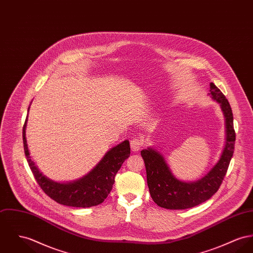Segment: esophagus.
Returning a JSON list of instances; mask_svg holds the SVG:
<instances>
[{
    "mask_svg": "<svg viewBox=\"0 0 253 253\" xmlns=\"http://www.w3.org/2000/svg\"><path fill=\"white\" fill-rule=\"evenodd\" d=\"M143 146V140L142 138H139V137H134L130 140V147H131V150L132 152H138L141 147Z\"/></svg>",
    "mask_w": 253,
    "mask_h": 253,
    "instance_id": "34e87169",
    "label": "esophagus"
}]
</instances>
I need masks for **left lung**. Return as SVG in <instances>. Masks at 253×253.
Here are the masks:
<instances>
[{
	"label": "left lung",
	"mask_w": 253,
	"mask_h": 253,
	"mask_svg": "<svg viewBox=\"0 0 253 253\" xmlns=\"http://www.w3.org/2000/svg\"><path fill=\"white\" fill-rule=\"evenodd\" d=\"M212 100L218 102L224 116L225 143L218 162L204 176L196 181H183L174 176L163 154L149 147L141 151L147 169V181L153 202L158 206L181 210L195 207L209 200L221 184L234 152L235 130L230 104L219 88L210 84Z\"/></svg>",
	"instance_id": "1"
}]
</instances>
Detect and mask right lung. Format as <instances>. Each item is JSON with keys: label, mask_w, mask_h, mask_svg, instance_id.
Instances as JSON below:
<instances>
[{"label": "right lung", "mask_w": 253, "mask_h": 253, "mask_svg": "<svg viewBox=\"0 0 253 253\" xmlns=\"http://www.w3.org/2000/svg\"><path fill=\"white\" fill-rule=\"evenodd\" d=\"M27 122L28 116L23 127L25 154L34 177L42 190L53 201L66 206L86 208L101 204L112 190L116 173L130 154L128 140H125L110 149L101 161L83 177L74 181L57 182L45 175L33 160L26 137Z\"/></svg>", "instance_id": "right-lung-1"}]
</instances>
